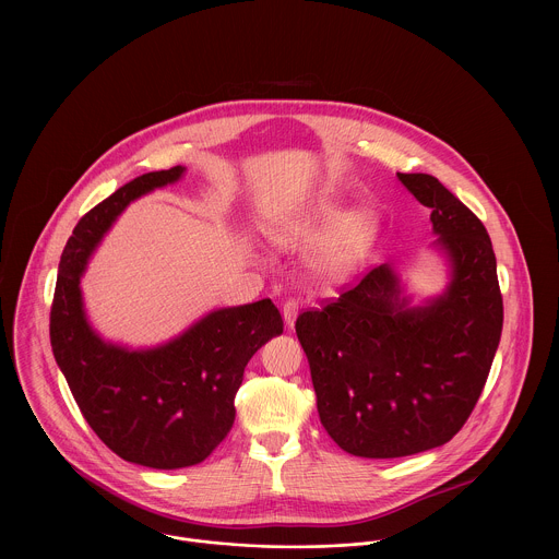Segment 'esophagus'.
Wrapping results in <instances>:
<instances>
[{
  "mask_svg": "<svg viewBox=\"0 0 559 559\" xmlns=\"http://www.w3.org/2000/svg\"><path fill=\"white\" fill-rule=\"evenodd\" d=\"M282 314H284V320H286V326L293 329L295 319H297V314H299V301L288 299V301L284 304V308H282Z\"/></svg>",
  "mask_w": 559,
  "mask_h": 559,
  "instance_id": "34e87169",
  "label": "esophagus"
}]
</instances>
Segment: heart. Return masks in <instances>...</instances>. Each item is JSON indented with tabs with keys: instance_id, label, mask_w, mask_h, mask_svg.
I'll list each match as a JSON object with an SVG mask.
<instances>
[{
	"instance_id": "heart-1",
	"label": "heart",
	"mask_w": 559,
	"mask_h": 559,
	"mask_svg": "<svg viewBox=\"0 0 559 559\" xmlns=\"http://www.w3.org/2000/svg\"><path fill=\"white\" fill-rule=\"evenodd\" d=\"M333 224H340V242H342L344 249H348V247L355 242V239H357L359 230H361V222H359L357 217H346V219L342 222L340 209H335V206H331V204H319V206H314V209L306 215V219L301 222V230L308 233V235H317V233L329 228V226H333Z\"/></svg>"
}]
</instances>
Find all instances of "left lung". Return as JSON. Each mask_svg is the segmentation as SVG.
<instances>
[{
	"label": "left lung",
	"instance_id": "8db88e82",
	"mask_svg": "<svg viewBox=\"0 0 559 559\" xmlns=\"http://www.w3.org/2000/svg\"><path fill=\"white\" fill-rule=\"evenodd\" d=\"M428 206L448 262L441 295L411 306L392 264L297 319L320 424L348 454L400 459L448 443L484 390L503 324L490 237L430 174H399Z\"/></svg>",
	"mask_w": 559,
	"mask_h": 559
}]
</instances>
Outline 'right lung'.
I'll return each instance as SVG.
<instances>
[{"label": "right lung", "mask_w": 559, "mask_h": 559, "mask_svg": "<svg viewBox=\"0 0 559 559\" xmlns=\"http://www.w3.org/2000/svg\"><path fill=\"white\" fill-rule=\"evenodd\" d=\"M182 174L176 165L138 176L81 217L60 260L49 324L53 357L90 428L120 459L151 469L198 465L226 439L247 361L284 331L271 299L213 310L151 348L109 342L90 324L87 260L131 202Z\"/></svg>", "instance_id": "obj_1"}]
</instances>
